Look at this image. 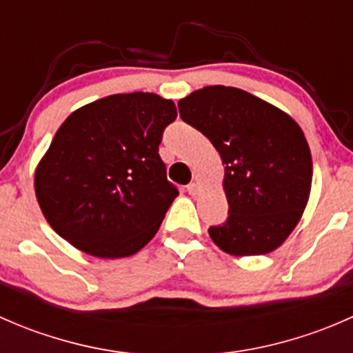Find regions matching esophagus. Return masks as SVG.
Here are the masks:
<instances>
[{
	"label": "esophagus",
	"mask_w": 353,
	"mask_h": 353,
	"mask_svg": "<svg viewBox=\"0 0 353 353\" xmlns=\"http://www.w3.org/2000/svg\"><path fill=\"white\" fill-rule=\"evenodd\" d=\"M188 193L191 194V196H196V194L199 193V186L196 183H191L190 186H188Z\"/></svg>",
	"instance_id": "34e87169"
}]
</instances>
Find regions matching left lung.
Returning <instances> with one entry per match:
<instances>
[{
    "mask_svg": "<svg viewBox=\"0 0 353 353\" xmlns=\"http://www.w3.org/2000/svg\"><path fill=\"white\" fill-rule=\"evenodd\" d=\"M183 121L222 159L227 222L212 241L232 256H258L287 241L307 205L312 159L304 131L270 102L236 87H203L181 99Z\"/></svg>",
    "mask_w": 353,
    "mask_h": 353,
    "instance_id": "8db88e82",
    "label": "left lung"
}]
</instances>
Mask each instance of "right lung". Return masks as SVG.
I'll list each match as a JSON object with an SVG mask.
<instances>
[{
    "instance_id": "add662e5",
    "label": "right lung",
    "mask_w": 353,
    "mask_h": 353,
    "mask_svg": "<svg viewBox=\"0 0 353 353\" xmlns=\"http://www.w3.org/2000/svg\"><path fill=\"white\" fill-rule=\"evenodd\" d=\"M176 105L150 92L77 109L37 163L35 196L49 225L95 258H126L157 234L176 188L159 155Z\"/></svg>"
}]
</instances>
